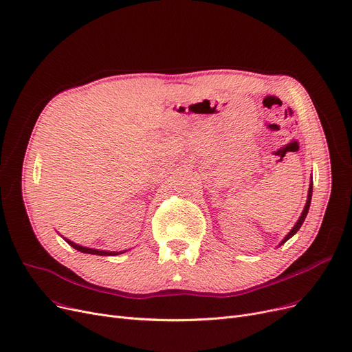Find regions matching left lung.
Masks as SVG:
<instances>
[{"mask_svg": "<svg viewBox=\"0 0 352 352\" xmlns=\"http://www.w3.org/2000/svg\"><path fill=\"white\" fill-rule=\"evenodd\" d=\"M311 198H312V181H311V184H309V191H308V200H307V204H305V208H303V211H302V214H300V217H299V220L296 221V224L292 227V230H290V232L286 234V237L282 240V243H280V244L286 243V241H287L290 237H292L294 234H296V232L299 230L300 226L303 224V221H305V217H307V214H308V211H309V206H311Z\"/></svg>", "mask_w": 352, "mask_h": 352, "instance_id": "1", "label": "left lung"}]
</instances>
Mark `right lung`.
Wrapping results in <instances>:
<instances>
[{"mask_svg":"<svg viewBox=\"0 0 352 352\" xmlns=\"http://www.w3.org/2000/svg\"><path fill=\"white\" fill-rule=\"evenodd\" d=\"M65 239V237H63ZM70 246L73 249H76L78 252H82V253H87V254H96V256H116V254H120V253H125V252H106V250H98V249H90V248H83V246H79V244H76L73 241H70L69 239H65Z\"/></svg>","mask_w":352,"mask_h":352,"instance_id":"1","label":"right lung"}]
</instances>
